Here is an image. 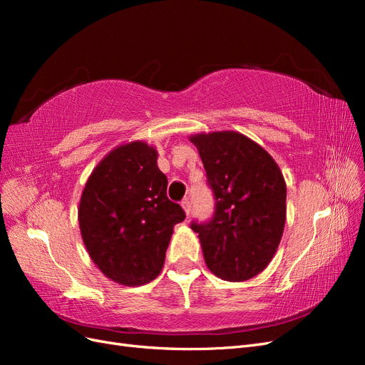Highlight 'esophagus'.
I'll return each instance as SVG.
<instances>
[{"mask_svg": "<svg viewBox=\"0 0 365 365\" xmlns=\"http://www.w3.org/2000/svg\"><path fill=\"white\" fill-rule=\"evenodd\" d=\"M181 205H182V208H184L185 215L190 216V212H192V204H190V201H189V200H182Z\"/></svg>", "mask_w": 365, "mask_h": 365, "instance_id": "obj_1", "label": "esophagus"}]
</instances>
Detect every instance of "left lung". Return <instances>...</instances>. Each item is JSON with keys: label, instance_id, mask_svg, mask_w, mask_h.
I'll list each match as a JSON object with an SVG mask.
<instances>
[{"label": "left lung", "instance_id": "left-lung-1", "mask_svg": "<svg viewBox=\"0 0 365 365\" xmlns=\"http://www.w3.org/2000/svg\"><path fill=\"white\" fill-rule=\"evenodd\" d=\"M215 193V215L192 222L208 269L230 282L256 277L268 267L286 220V182L269 153L235 130L195 134Z\"/></svg>", "mask_w": 365, "mask_h": 365}]
</instances>
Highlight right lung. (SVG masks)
I'll use <instances>...</instances> for the list:
<instances>
[{
  "label": "right lung",
  "mask_w": 365,
  "mask_h": 365,
  "mask_svg": "<svg viewBox=\"0 0 365 365\" xmlns=\"http://www.w3.org/2000/svg\"><path fill=\"white\" fill-rule=\"evenodd\" d=\"M155 148L130 141L111 150L88 178L79 204L83 244L96 267L125 286L152 282L163 269L173 227L185 219L172 202Z\"/></svg>",
  "instance_id": "right-lung-1"
}]
</instances>
